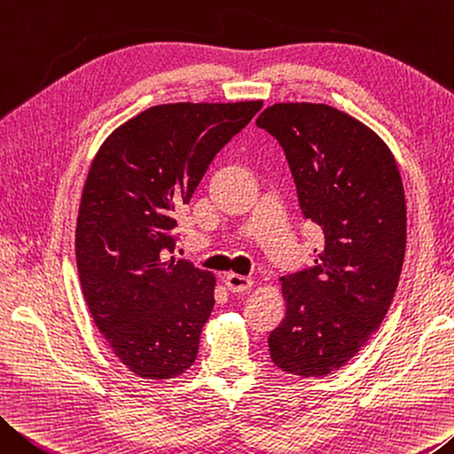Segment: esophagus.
<instances>
[{
	"instance_id": "34e87169",
	"label": "esophagus",
	"mask_w": 454,
	"mask_h": 454,
	"mask_svg": "<svg viewBox=\"0 0 454 454\" xmlns=\"http://www.w3.org/2000/svg\"><path fill=\"white\" fill-rule=\"evenodd\" d=\"M225 286H227L229 292L241 294V292H247V289H249L251 286H254V279L245 278V276H239V273H227Z\"/></svg>"
}]
</instances>
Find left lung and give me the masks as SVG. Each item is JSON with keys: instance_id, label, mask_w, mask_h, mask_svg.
Segmentation results:
<instances>
[{"instance_id": "obj_1", "label": "left lung", "mask_w": 454, "mask_h": 454, "mask_svg": "<svg viewBox=\"0 0 454 454\" xmlns=\"http://www.w3.org/2000/svg\"><path fill=\"white\" fill-rule=\"evenodd\" d=\"M284 148L297 200L322 231L316 262L281 278L286 317L270 356L295 376L344 366L382 324L406 251V200L390 148L325 104H273L257 118Z\"/></svg>"}]
</instances>
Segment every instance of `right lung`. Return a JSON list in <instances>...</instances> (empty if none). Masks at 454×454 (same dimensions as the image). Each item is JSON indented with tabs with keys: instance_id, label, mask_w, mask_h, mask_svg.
Segmentation results:
<instances>
[{
	"instance_id": "add662e5",
	"label": "right lung",
	"mask_w": 454,
	"mask_h": 454,
	"mask_svg": "<svg viewBox=\"0 0 454 454\" xmlns=\"http://www.w3.org/2000/svg\"><path fill=\"white\" fill-rule=\"evenodd\" d=\"M262 104L153 106L118 126L92 160L76 225L80 284L96 328L137 376L173 378L197 358L215 278L173 257L175 215Z\"/></svg>"
}]
</instances>
